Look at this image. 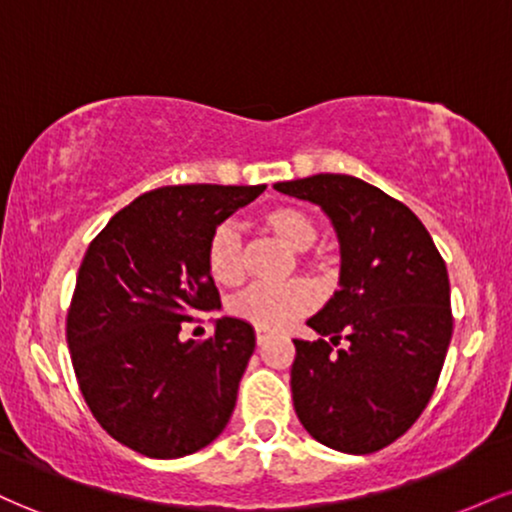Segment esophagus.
I'll return each instance as SVG.
<instances>
[{
	"label": "esophagus",
	"instance_id": "1",
	"mask_svg": "<svg viewBox=\"0 0 512 512\" xmlns=\"http://www.w3.org/2000/svg\"><path fill=\"white\" fill-rule=\"evenodd\" d=\"M274 337V332L272 330H262V327H257L255 330V339H257V344H264V342H269V339Z\"/></svg>",
	"mask_w": 512,
	"mask_h": 512
}]
</instances>
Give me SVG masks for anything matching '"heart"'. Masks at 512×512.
Instances as JSON below:
<instances>
[{"label":"heart","instance_id":"heart-1","mask_svg":"<svg viewBox=\"0 0 512 512\" xmlns=\"http://www.w3.org/2000/svg\"><path fill=\"white\" fill-rule=\"evenodd\" d=\"M262 226L291 250L305 252L317 243V228L303 209L293 204H276L262 211ZM207 269L211 279L221 286H236L243 279V236L233 223H221L214 228L207 243ZM317 303L315 289L308 281H291L284 286L252 284L228 303V313L238 320L250 322L262 330H279L291 320L313 310Z\"/></svg>","mask_w":512,"mask_h":512}]
</instances>
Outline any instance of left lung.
I'll return each mask as SVG.
<instances>
[{"mask_svg": "<svg viewBox=\"0 0 512 512\" xmlns=\"http://www.w3.org/2000/svg\"><path fill=\"white\" fill-rule=\"evenodd\" d=\"M274 190L322 207L342 248V289L308 320L320 339H293V409L327 448L383 450L426 409L448 354L443 257L407 204L351 175L320 173Z\"/></svg>", "mask_w": 512, "mask_h": 512, "instance_id": "left-lung-1", "label": "left lung"}]
</instances>
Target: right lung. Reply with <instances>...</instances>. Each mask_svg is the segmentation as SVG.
I'll use <instances>...</instances> for the list:
<instances>
[{
	"instance_id": "add662e5",
	"label": "right lung",
	"mask_w": 512,
	"mask_h": 512,
	"mask_svg": "<svg viewBox=\"0 0 512 512\" xmlns=\"http://www.w3.org/2000/svg\"><path fill=\"white\" fill-rule=\"evenodd\" d=\"M264 185H168L120 209L88 245L67 313L81 395L117 443L156 460L202 450L226 428L255 330L216 320L207 342L180 330L221 308L207 269L214 228Z\"/></svg>"
}]
</instances>
